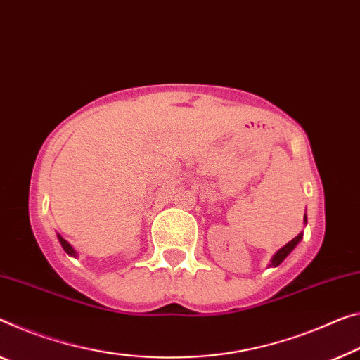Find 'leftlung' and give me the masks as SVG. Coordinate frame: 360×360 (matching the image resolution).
Listing matches in <instances>:
<instances>
[{
    "label": "left lung",
    "mask_w": 360,
    "mask_h": 360,
    "mask_svg": "<svg viewBox=\"0 0 360 360\" xmlns=\"http://www.w3.org/2000/svg\"><path fill=\"white\" fill-rule=\"evenodd\" d=\"M304 224H307V215L304 214ZM302 240V231L297 236H295L292 238V240L290 241V243H286V245L283 246V248H280L278 251H276L275 254H274V257H272V261H270V264H269V267H276V265H280L281 262L285 261L286 257H288V254L295 250V248L297 246V243H300Z\"/></svg>",
    "instance_id": "8db88e82"
}]
</instances>
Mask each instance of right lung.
<instances>
[{
	"mask_svg": "<svg viewBox=\"0 0 360 360\" xmlns=\"http://www.w3.org/2000/svg\"><path fill=\"white\" fill-rule=\"evenodd\" d=\"M58 240H59V243H60V246H63V250L69 254V256H72V257H77L79 256V254H77V251L74 250V248L70 246V243L69 241H65L63 236H60L59 233H58Z\"/></svg>",
	"mask_w": 360,
	"mask_h": 360,
	"instance_id": "1",
	"label": "right lung"
}]
</instances>
